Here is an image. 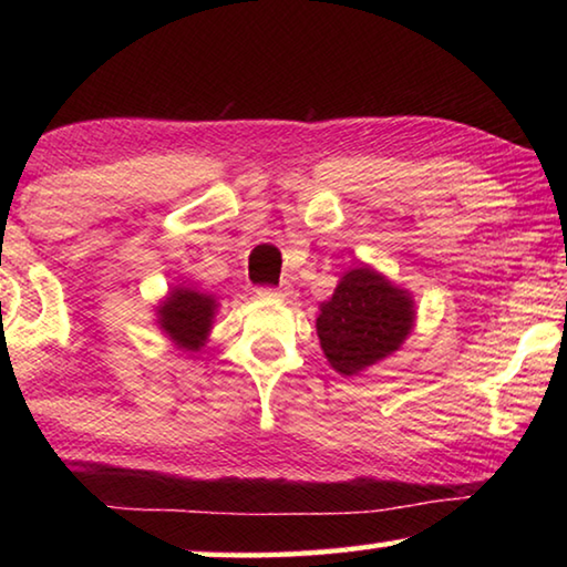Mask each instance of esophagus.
I'll return each instance as SVG.
<instances>
[{
    "mask_svg": "<svg viewBox=\"0 0 567 567\" xmlns=\"http://www.w3.org/2000/svg\"><path fill=\"white\" fill-rule=\"evenodd\" d=\"M257 295H260V297H280V300H290V297H292V287H290V285H282V287H277V290H272V287H260V290H257Z\"/></svg>",
    "mask_w": 567,
    "mask_h": 567,
    "instance_id": "obj_1",
    "label": "esophagus"
}]
</instances>
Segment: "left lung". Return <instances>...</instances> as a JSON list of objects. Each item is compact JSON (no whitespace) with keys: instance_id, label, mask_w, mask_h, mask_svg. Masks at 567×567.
Listing matches in <instances>:
<instances>
[{"instance_id":"8db88e82","label":"left lung","mask_w":567,"mask_h":567,"mask_svg":"<svg viewBox=\"0 0 567 567\" xmlns=\"http://www.w3.org/2000/svg\"><path fill=\"white\" fill-rule=\"evenodd\" d=\"M415 318L410 290L362 262L340 277L330 300L320 305L315 328L330 368L352 378L395 354Z\"/></svg>"}]
</instances>
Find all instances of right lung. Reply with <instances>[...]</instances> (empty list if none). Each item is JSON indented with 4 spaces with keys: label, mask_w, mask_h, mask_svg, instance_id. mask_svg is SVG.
Here are the masks:
<instances>
[{
    "label": "right lung",
    "mask_w": 567,
    "mask_h": 567,
    "mask_svg": "<svg viewBox=\"0 0 567 567\" xmlns=\"http://www.w3.org/2000/svg\"><path fill=\"white\" fill-rule=\"evenodd\" d=\"M217 297L192 285H175L155 307L157 328L182 352H199L207 344L217 315Z\"/></svg>",
    "instance_id": "obj_1"
}]
</instances>
